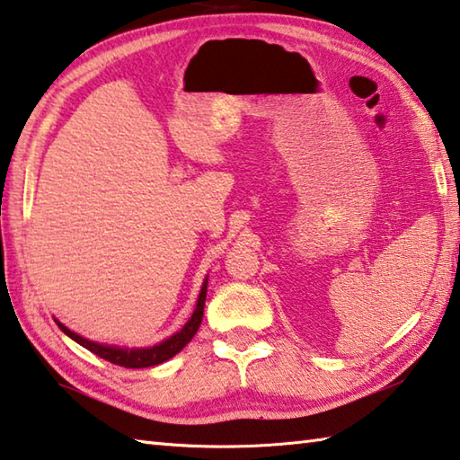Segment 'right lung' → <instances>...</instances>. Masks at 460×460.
I'll list each match as a JSON object with an SVG mask.
<instances>
[{
    "instance_id": "1",
    "label": "right lung",
    "mask_w": 460,
    "mask_h": 460,
    "mask_svg": "<svg viewBox=\"0 0 460 460\" xmlns=\"http://www.w3.org/2000/svg\"><path fill=\"white\" fill-rule=\"evenodd\" d=\"M205 297H207V279L201 288V294H199L197 299V307L190 320L182 325V330L174 333L169 340H164L163 344L153 346V348H143V349H128V348H116V346H102L96 344V341H90L86 338L78 336V333L70 332L66 325L58 322V328H60L66 336H70L74 341H78L80 346H84L90 349L92 354H96L100 358H104L106 362L116 364V366H124V368H148V366H156L163 364L164 360H169L174 354H179L182 348H185L199 330V325L203 322V312H205Z\"/></svg>"
}]
</instances>
